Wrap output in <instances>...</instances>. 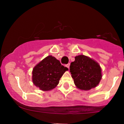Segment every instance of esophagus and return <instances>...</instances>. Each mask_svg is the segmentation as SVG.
Returning <instances> with one entry per match:
<instances>
[{
	"instance_id": "1",
	"label": "esophagus",
	"mask_w": 124,
	"mask_h": 124,
	"mask_svg": "<svg viewBox=\"0 0 124 124\" xmlns=\"http://www.w3.org/2000/svg\"><path fill=\"white\" fill-rule=\"evenodd\" d=\"M70 63H68V64H67V65H66V67H67V68H68V69H69V68H70Z\"/></svg>"
}]
</instances>
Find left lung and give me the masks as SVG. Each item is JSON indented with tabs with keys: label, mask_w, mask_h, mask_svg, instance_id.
I'll list each match as a JSON object with an SVG mask.
<instances>
[{
	"label": "left lung",
	"mask_w": 124,
	"mask_h": 124,
	"mask_svg": "<svg viewBox=\"0 0 124 124\" xmlns=\"http://www.w3.org/2000/svg\"><path fill=\"white\" fill-rule=\"evenodd\" d=\"M70 68L75 85L81 90L88 91L96 87L102 77L100 65L85 55L76 56Z\"/></svg>",
	"instance_id": "obj_1"
}]
</instances>
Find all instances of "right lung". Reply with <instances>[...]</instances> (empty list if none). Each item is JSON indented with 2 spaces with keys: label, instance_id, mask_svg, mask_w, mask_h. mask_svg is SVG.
Returning a JSON list of instances; mask_svg holds the SVG:
<instances>
[{
  "label": "right lung",
  "instance_id": "right-lung-1",
  "mask_svg": "<svg viewBox=\"0 0 124 124\" xmlns=\"http://www.w3.org/2000/svg\"><path fill=\"white\" fill-rule=\"evenodd\" d=\"M68 70L59 60L52 56H48L33 68L32 82L42 91H50L58 85L60 78Z\"/></svg>",
  "mask_w": 124,
  "mask_h": 124
}]
</instances>
